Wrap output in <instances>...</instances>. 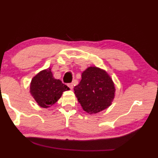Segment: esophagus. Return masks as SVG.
<instances>
[{
  "instance_id": "34e87169",
  "label": "esophagus",
  "mask_w": 158,
  "mask_h": 158,
  "mask_svg": "<svg viewBox=\"0 0 158 158\" xmlns=\"http://www.w3.org/2000/svg\"><path fill=\"white\" fill-rule=\"evenodd\" d=\"M68 86L70 88V89H73V88H74V86H73V84L72 83L68 84Z\"/></svg>"
}]
</instances>
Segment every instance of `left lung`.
I'll return each mask as SVG.
<instances>
[{"mask_svg": "<svg viewBox=\"0 0 158 158\" xmlns=\"http://www.w3.org/2000/svg\"><path fill=\"white\" fill-rule=\"evenodd\" d=\"M74 90L82 109L89 114H96L111 105L115 87L105 71L91 66L82 73L81 80Z\"/></svg>", "mask_w": 158, "mask_h": 158, "instance_id": "left-lung-1", "label": "left lung"}]
</instances>
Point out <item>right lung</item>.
I'll return each mask as SVG.
<instances>
[{
  "instance_id": "add662e5",
  "label": "right lung",
  "mask_w": 158,
  "mask_h": 158,
  "mask_svg": "<svg viewBox=\"0 0 158 158\" xmlns=\"http://www.w3.org/2000/svg\"><path fill=\"white\" fill-rule=\"evenodd\" d=\"M67 90L69 88L59 79H54L49 68L40 72L31 82V94L43 108H48L56 103L63 92Z\"/></svg>"
}]
</instances>
